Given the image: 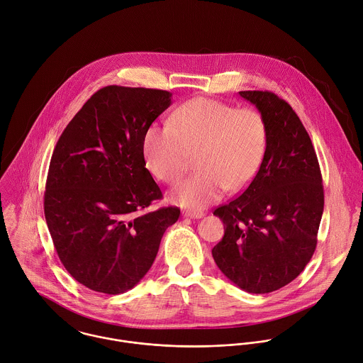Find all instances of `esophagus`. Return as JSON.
Wrapping results in <instances>:
<instances>
[{
  "label": "esophagus",
  "mask_w": 363,
  "mask_h": 363,
  "mask_svg": "<svg viewBox=\"0 0 363 363\" xmlns=\"http://www.w3.org/2000/svg\"><path fill=\"white\" fill-rule=\"evenodd\" d=\"M184 216L191 218H201L205 216V213L203 212H195V211H185Z\"/></svg>",
  "instance_id": "1"
}]
</instances>
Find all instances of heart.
<instances>
[{
  "label": "heart",
  "mask_w": 363,
  "mask_h": 363,
  "mask_svg": "<svg viewBox=\"0 0 363 363\" xmlns=\"http://www.w3.org/2000/svg\"><path fill=\"white\" fill-rule=\"evenodd\" d=\"M268 148V125L254 108L195 98L181 105L169 126L152 125L143 140L145 167L161 182L175 184L196 157L194 177L177 185L174 203L201 211L218 201L225 188L245 189L257 177Z\"/></svg>",
  "instance_id": "b5f03b06"
}]
</instances>
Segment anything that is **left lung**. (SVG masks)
<instances>
[{"mask_svg": "<svg viewBox=\"0 0 363 363\" xmlns=\"http://www.w3.org/2000/svg\"><path fill=\"white\" fill-rule=\"evenodd\" d=\"M268 125L264 162L231 202L213 212L224 235L212 255L240 289L269 293L296 279L311 259L324 211L318 160L289 104L269 91H240Z\"/></svg>", "mask_w": 363, "mask_h": 363, "instance_id": "1", "label": "left lung"}]
</instances>
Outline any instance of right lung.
Here are the masks:
<instances>
[{"label":"right lung","mask_w":363,"mask_h":363,"mask_svg":"<svg viewBox=\"0 0 363 363\" xmlns=\"http://www.w3.org/2000/svg\"><path fill=\"white\" fill-rule=\"evenodd\" d=\"M169 105L168 91L104 86L55 147L45 218L62 264L88 289L119 294L136 286L179 218L175 206L145 212L162 192L145 168L143 140Z\"/></svg>","instance_id":"add662e5"}]
</instances>
